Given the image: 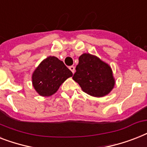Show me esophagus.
Masks as SVG:
<instances>
[{
  "instance_id": "1",
  "label": "esophagus",
  "mask_w": 147,
  "mask_h": 147,
  "mask_svg": "<svg viewBox=\"0 0 147 147\" xmlns=\"http://www.w3.org/2000/svg\"><path fill=\"white\" fill-rule=\"evenodd\" d=\"M69 69L71 70V71L72 72V73H74V72H75V67H74L73 65H71V66H69Z\"/></svg>"
}]
</instances>
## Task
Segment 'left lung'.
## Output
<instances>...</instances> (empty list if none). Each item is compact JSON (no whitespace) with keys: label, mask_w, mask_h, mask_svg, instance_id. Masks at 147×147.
Returning <instances> with one entry per match:
<instances>
[{"label":"left lung","mask_w":147,"mask_h":147,"mask_svg":"<svg viewBox=\"0 0 147 147\" xmlns=\"http://www.w3.org/2000/svg\"><path fill=\"white\" fill-rule=\"evenodd\" d=\"M78 61L72 78L82 90L96 97L109 94L115 83L110 66L90 53L81 55Z\"/></svg>","instance_id":"8db88e82"}]
</instances>
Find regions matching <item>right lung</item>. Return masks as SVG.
<instances>
[{
	"mask_svg": "<svg viewBox=\"0 0 147 147\" xmlns=\"http://www.w3.org/2000/svg\"><path fill=\"white\" fill-rule=\"evenodd\" d=\"M71 76L72 72L63 61L55 57H48L39 64L32 74V84L39 95L50 96Z\"/></svg>",
	"mask_w": 147,
	"mask_h": 147,
	"instance_id": "add662e5",
	"label": "right lung"
}]
</instances>
